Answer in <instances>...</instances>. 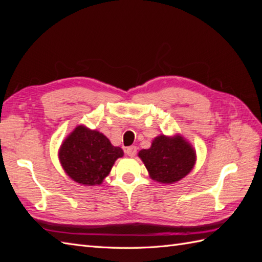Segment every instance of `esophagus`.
<instances>
[{"label": "esophagus", "instance_id": "1", "mask_svg": "<svg viewBox=\"0 0 262 262\" xmlns=\"http://www.w3.org/2000/svg\"><path fill=\"white\" fill-rule=\"evenodd\" d=\"M126 153H127V155L128 157H135L136 155V153H137V147L136 146H128L127 148H126Z\"/></svg>", "mask_w": 262, "mask_h": 262}]
</instances>
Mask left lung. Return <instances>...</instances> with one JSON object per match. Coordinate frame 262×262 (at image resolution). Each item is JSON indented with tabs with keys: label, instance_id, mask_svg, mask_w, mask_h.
<instances>
[{
	"label": "left lung",
	"instance_id": "1",
	"mask_svg": "<svg viewBox=\"0 0 262 262\" xmlns=\"http://www.w3.org/2000/svg\"><path fill=\"white\" fill-rule=\"evenodd\" d=\"M138 157L152 179L161 183L179 181L191 171L196 161L193 148L180 136L161 135L153 141L151 148L140 151Z\"/></svg>",
	"mask_w": 262,
	"mask_h": 262
}]
</instances>
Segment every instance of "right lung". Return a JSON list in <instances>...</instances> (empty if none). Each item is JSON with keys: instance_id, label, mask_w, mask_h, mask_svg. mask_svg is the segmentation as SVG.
I'll use <instances>...</instances> for the list:
<instances>
[{"instance_id": "1", "label": "right lung", "mask_w": 262, "mask_h": 262, "mask_svg": "<svg viewBox=\"0 0 262 262\" xmlns=\"http://www.w3.org/2000/svg\"><path fill=\"white\" fill-rule=\"evenodd\" d=\"M124 152L101 133L77 126L59 149V161L72 179L84 186L100 185Z\"/></svg>"}]
</instances>
